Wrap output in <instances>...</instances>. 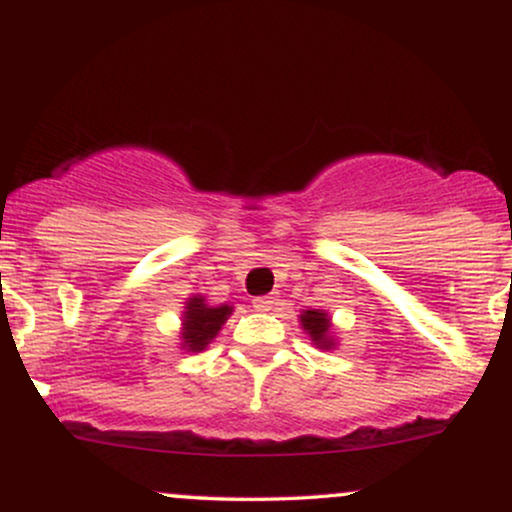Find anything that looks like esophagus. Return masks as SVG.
<instances>
[{
  "instance_id": "obj_1",
  "label": "esophagus",
  "mask_w": 512,
  "mask_h": 512,
  "mask_svg": "<svg viewBox=\"0 0 512 512\" xmlns=\"http://www.w3.org/2000/svg\"><path fill=\"white\" fill-rule=\"evenodd\" d=\"M276 301H279V298H276L274 293H267V296H255V298H252V308L262 310V313H264V310H272Z\"/></svg>"
}]
</instances>
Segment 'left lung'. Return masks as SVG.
<instances>
[{"label":"left lung","mask_w":512,"mask_h":512,"mask_svg":"<svg viewBox=\"0 0 512 512\" xmlns=\"http://www.w3.org/2000/svg\"><path fill=\"white\" fill-rule=\"evenodd\" d=\"M301 322H303V330H308V334L313 337V342L317 346H322V349H330L332 339L327 337V332H330V320H327V313H320V310H305V313L301 315Z\"/></svg>","instance_id":"1"}]
</instances>
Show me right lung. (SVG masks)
Returning a JSON list of instances; mask_svg holds the SVG:
<instances>
[{"mask_svg":"<svg viewBox=\"0 0 512 512\" xmlns=\"http://www.w3.org/2000/svg\"><path fill=\"white\" fill-rule=\"evenodd\" d=\"M231 315L228 305H219V308H211L204 303L202 296L190 298L185 313V332H182V346H187L190 351H202L211 339L216 337V332L221 330V325L226 322V317Z\"/></svg>","mask_w":512,"mask_h":512,"instance_id":"add662e5","label":"right lung"}]
</instances>
